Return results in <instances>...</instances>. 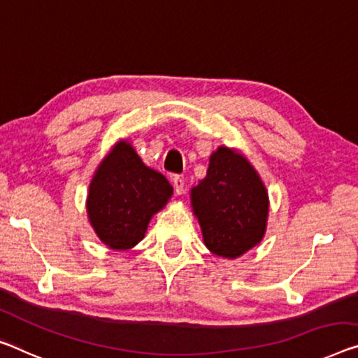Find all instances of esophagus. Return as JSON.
Wrapping results in <instances>:
<instances>
[{"mask_svg":"<svg viewBox=\"0 0 358 358\" xmlns=\"http://www.w3.org/2000/svg\"><path fill=\"white\" fill-rule=\"evenodd\" d=\"M173 185H174L176 194H178V195L184 194V178H180V176H174Z\"/></svg>","mask_w":358,"mask_h":358,"instance_id":"esophagus-1","label":"esophagus"}]
</instances>
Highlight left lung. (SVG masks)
<instances>
[{"instance_id": "left-lung-1", "label": "left lung", "mask_w": 358, "mask_h": 358, "mask_svg": "<svg viewBox=\"0 0 358 358\" xmlns=\"http://www.w3.org/2000/svg\"><path fill=\"white\" fill-rule=\"evenodd\" d=\"M192 210L213 255L235 259L261 243L268 194L246 158L221 145L210 157L206 178L190 190Z\"/></svg>"}]
</instances>
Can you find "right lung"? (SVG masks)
Instances as JSON below:
<instances>
[{
    "instance_id": "1",
    "label": "right lung",
    "mask_w": 358,
    "mask_h": 358,
    "mask_svg": "<svg viewBox=\"0 0 358 358\" xmlns=\"http://www.w3.org/2000/svg\"><path fill=\"white\" fill-rule=\"evenodd\" d=\"M171 195L168 179L145 166L128 141H120L92 176L87 219L108 248L131 250L144 238L152 216Z\"/></svg>"
}]
</instances>
